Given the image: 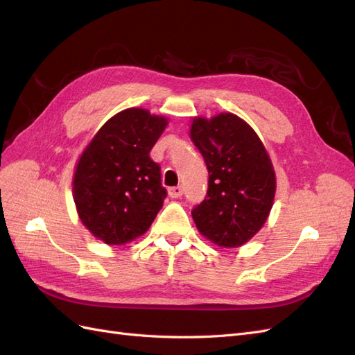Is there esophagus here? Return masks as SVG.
Returning <instances> with one entry per match:
<instances>
[{"label": "esophagus", "instance_id": "esophagus-1", "mask_svg": "<svg viewBox=\"0 0 355 355\" xmlns=\"http://www.w3.org/2000/svg\"><path fill=\"white\" fill-rule=\"evenodd\" d=\"M168 196H170L171 198H179V197H182V196H184V188H182V187H173V188H170V189H168Z\"/></svg>", "mask_w": 355, "mask_h": 355}]
</instances>
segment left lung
Here are the masks:
<instances>
[{
  "instance_id": "left-lung-1",
  "label": "left lung",
  "mask_w": 355,
  "mask_h": 355,
  "mask_svg": "<svg viewBox=\"0 0 355 355\" xmlns=\"http://www.w3.org/2000/svg\"><path fill=\"white\" fill-rule=\"evenodd\" d=\"M189 137L209 170L207 196L192 210L196 227L213 244L240 247L261 231L272 209L271 158L253 128L231 112L194 116Z\"/></svg>"
}]
</instances>
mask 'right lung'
I'll return each instance as SVG.
<instances>
[{
  "label": "right lung",
  "instance_id": "obj_1",
  "mask_svg": "<svg viewBox=\"0 0 355 355\" xmlns=\"http://www.w3.org/2000/svg\"><path fill=\"white\" fill-rule=\"evenodd\" d=\"M168 120L144 108L115 114L96 133L75 166L72 194L78 218L110 245L144 235L167 196L159 166L149 158Z\"/></svg>",
  "mask_w": 355,
  "mask_h": 355
}]
</instances>
